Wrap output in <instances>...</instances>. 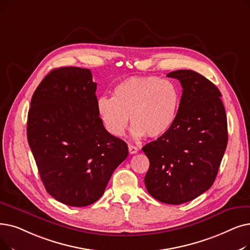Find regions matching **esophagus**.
<instances>
[{"label": "esophagus", "mask_w": 250, "mask_h": 250, "mask_svg": "<svg viewBox=\"0 0 250 250\" xmlns=\"http://www.w3.org/2000/svg\"><path fill=\"white\" fill-rule=\"evenodd\" d=\"M128 152H129V154H135L138 152V148L133 145H128Z\"/></svg>", "instance_id": "1"}]
</instances>
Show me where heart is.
Masks as SVG:
<instances>
[{"label": "heart", "instance_id": "obj_1", "mask_svg": "<svg viewBox=\"0 0 250 250\" xmlns=\"http://www.w3.org/2000/svg\"><path fill=\"white\" fill-rule=\"evenodd\" d=\"M181 103L178 86L156 77H131L118 83L112 98L102 96L97 111L106 131L114 137L125 134L128 117L136 139L165 136L176 121Z\"/></svg>", "mask_w": 250, "mask_h": 250}]
</instances>
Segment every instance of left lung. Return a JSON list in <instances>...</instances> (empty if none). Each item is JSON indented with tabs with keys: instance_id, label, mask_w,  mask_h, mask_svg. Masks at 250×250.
Wrapping results in <instances>:
<instances>
[{
	"instance_id": "1",
	"label": "left lung",
	"mask_w": 250,
	"mask_h": 250,
	"mask_svg": "<svg viewBox=\"0 0 250 250\" xmlns=\"http://www.w3.org/2000/svg\"><path fill=\"white\" fill-rule=\"evenodd\" d=\"M183 88L179 111L169 131L142 150L150 161L148 193L160 202L181 204L208 191L218 175L228 143L222 94L196 71L167 73Z\"/></svg>"
}]
</instances>
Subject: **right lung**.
<instances>
[{
	"mask_svg": "<svg viewBox=\"0 0 250 250\" xmlns=\"http://www.w3.org/2000/svg\"><path fill=\"white\" fill-rule=\"evenodd\" d=\"M90 69L49 72L32 95L27 140L41 180L53 198L69 206L98 200L127 145L108 133L97 111Z\"/></svg>",
	"mask_w": 250,
	"mask_h": 250,
	"instance_id": "add662e5",
	"label": "right lung"
}]
</instances>
